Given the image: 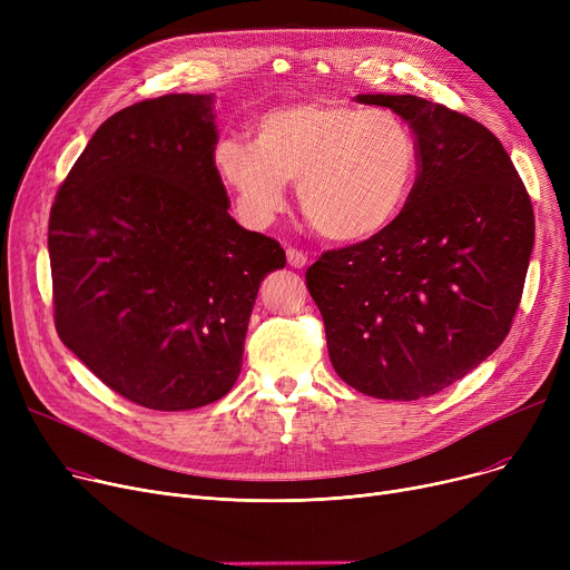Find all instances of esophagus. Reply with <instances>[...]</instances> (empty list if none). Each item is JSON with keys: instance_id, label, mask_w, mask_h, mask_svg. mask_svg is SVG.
Listing matches in <instances>:
<instances>
[{"instance_id": "obj_1", "label": "esophagus", "mask_w": 570, "mask_h": 570, "mask_svg": "<svg viewBox=\"0 0 570 570\" xmlns=\"http://www.w3.org/2000/svg\"><path fill=\"white\" fill-rule=\"evenodd\" d=\"M286 258H288V265L295 267V269H303V267L307 265V256H305L301 249L288 247V249H286Z\"/></svg>"}]
</instances>
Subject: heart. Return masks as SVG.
<instances>
[{"label": "heart", "mask_w": 570, "mask_h": 570, "mask_svg": "<svg viewBox=\"0 0 570 570\" xmlns=\"http://www.w3.org/2000/svg\"><path fill=\"white\" fill-rule=\"evenodd\" d=\"M252 131L254 140L224 136L213 147V168L252 228L273 224L295 179L321 237L363 243L402 215L421 173L415 131L393 110L301 101L263 112Z\"/></svg>", "instance_id": "1"}]
</instances>
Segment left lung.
I'll return each instance as SVG.
<instances>
[{
  "mask_svg": "<svg viewBox=\"0 0 570 570\" xmlns=\"http://www.w3.org/2000/svg\"><path fill=\"white\" fill-rule=\"evenodd\" d=\"M411 125L421 173L379 235L325 252L307 288L331 363L357 393L436 395L511 331L533 249V209L501 140L475 119L413 95H357Z\"/></svg>",
  "mask_w": 570,
  "mask_h": 570,
  "instance_id": "8db88e82",
  "label": "left lung"
}]
</instances>
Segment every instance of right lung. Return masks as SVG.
Returning a JSON list of instances; mask_svg holds the SVG:
<instances>
[{"instance_id": "right-lung-1", "label": "right lung", "mask_w": 570, "mask_h": 570, "mask_svg": "<svg viewBox=\"0 0 570 570\" xmlns=\"http://www.w3.org/2000/svg\"><path fill=\"white\" fill-rule=\"evenodd\" d=\"M217 138L213 95L134 104L89 138L50 209L57 335L145 409L230 391L258 286L286 265L277 239L228 215Z\"/></svg>"}]
</instances>
